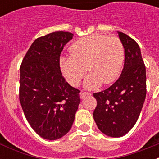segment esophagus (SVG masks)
<instances>
[{"mask_svg":"<svg viewBox=\"0 0 159 159\" xmlns=\"http://www.w3.org/2000/svg\"><path fill=\"white\" fill-rule=\"evenodd\" d=\"M89 95H91V93H89V92H83L80 93V98L83 99V98H85L86 96H89Z\"/></svg>","mask_w":159,"mask_h":159,"instance_id":"1","label":"esophagus"}]
</instances>
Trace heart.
Listing matches in <instances>:
<instances>
[{"instance_id":"1","label":"heart","mask_w":159,"mask_h":159,"mask_svg":"<svg viewBox=\"0 0 159 159\" xmlns=\"http://www.w3.org/2000/svg\"><path fill=\"white\" fill-rule=\"evenodd\" d=\"M69 52L70 57L60 59V66L72 86L80 84L87 70L90 75L84 85L88 89L99 88L102 83L111 84L120 75L124 62V48L121 40L116 36H85L74 42Z\"/></svg>"}]
</instances>
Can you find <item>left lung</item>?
<instances>
[{"label":"left lung","instance_id":"1","mask_svg":"<svg viewBox=\"0 0 159 159\" xmlns=\"http://www.w3.org/2000/svg\"><path fill=\"white\" fill-rule=\"evenodd\" d=\"M118 34L124 48L123 71L110 88L93 94L97 101L94 120L101 132L114 138L122 137L134 127L147 94L146 67L139 46L123 32Z\"/></svg>","mask_w":159,"mask_h":159}]
</instances>
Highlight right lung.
Here are the masks:
<instances>
[{"instance_id": "1", "label": "right lung", "mask_w": 159, "mask_h": 159, "mask_svg": "<svg viewBox=\"0 0 159 159\" xmlns=\"http://www.w3.org/2000/svg\"><path fill=\"white\" fill-rule=\"evenodd\" d=\"M68 32H54L32 43L20 67L19 99L27 121L36 134L56 140L71 129L80 102V92L65 81L60 67Z\"/></svg>"}]
</instances>
